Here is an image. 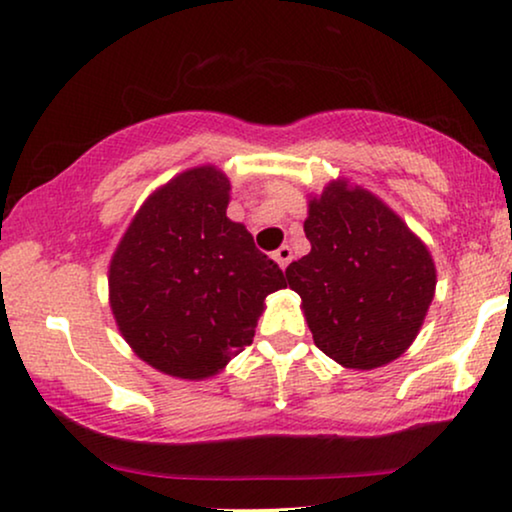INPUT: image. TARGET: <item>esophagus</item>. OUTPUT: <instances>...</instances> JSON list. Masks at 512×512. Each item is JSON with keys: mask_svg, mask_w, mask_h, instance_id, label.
Returning <instances> with one entry per match:
<instances>
[{"mask_svg": "<svg viewBox=\"0 0 512 512\" xmlns=\"http://www.w3.org/2000/svg\"><path fill=\"white\" fill-rule=\"evenodd\" d=\"M291 258H293V251L289 244H282V247L275 251V261L279 263V268H286V265L291 263Z\"/></svg>", "mask_w": 512, "mask_h": 512, "instance_id": "34e87169", "label": "esophagus"}]
</instances>
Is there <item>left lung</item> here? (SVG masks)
Returning <instances> with one entry per match:
<instances>
[{
    "mask_svg": "<svg viewBox=\"0 0 512 512\" xmlns=\"http://www.w3.org/2000/svg\"><path fill=\"white\" fill-rule=\"evenodd\" d=\"M310 254L286 268L314 345L345 368L373 370L417 338L436 293L426 244L370 191L331 181L310 200Z\"/></svg>",
    "mask_w": 512,
    "mask_h": 512,
    "instance_id": "left-lung-1",
    "label": "left lung"
}]
</instances>
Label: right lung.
I'll return each instance as SVG.
<instances>
[{
    "label": "right lung",
    "instance_id": "right-lung-1",
    "mask_svg": "<svg viewBox=\"0 0 512 512\" xmlns=\"http://www.w3.org/2000/svg\"><path fill=\"white\" fill-rule=\"evenodd\" d=\"M230 181L214 165L160 186L125 230L109 265V303L139 359L205 380L251 345L263 300L284 272L226 216Z\"/></svg>",
    "mask_w": 512,
    "mask_h": 512
}]
</instances>
